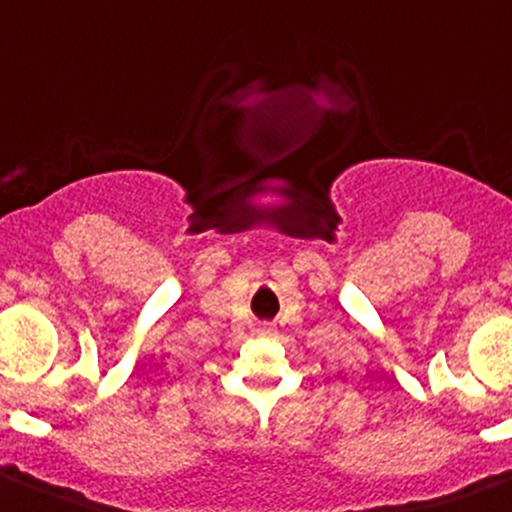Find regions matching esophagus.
Returning <instances> with one entry per match:
<instances>
[{"label": "esophagus", "instance_id": "esophagus-1", "mask_svg": "<svg viewBox=\"0 0 512 512\" xmlns=\"http://www.w3.org/2000/svg\"><path fill=\"white\" fill-rule=\"evenodd\" d=\"M272 332H275V330H272L270 325H265V327H262V330H260V335H272Z\"/></svg>", "mask_w": 512, "mask_h": 512}]
</instances>
